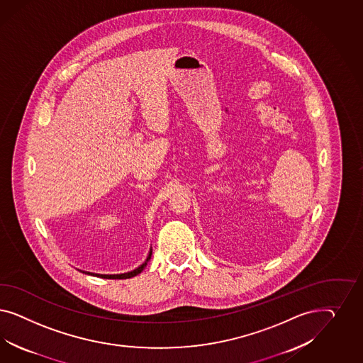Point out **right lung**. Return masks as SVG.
Returning <instances> with one entry per match:
<instances>
[{"label": "right lung", "instance_id": "1", "mask_svg": "<svg viewBox=\"0 0 363 363\" xmlns=\"http://www.w3.org/2000/svg\"><path fill=\"white\" fill-rule=\"evenodd\" d=\"M150 257H152V252L149 253V257H147V259L143 262L140 267H137L135 270H133L130 273H125V274H93V273H88V272H84V273H86V274L96 275V277H101V278H106V279H126V278H132L134 275L140 274L141 272H143V269H145V266L147 264V261L150 259Z\"/></svg>", "mask_w": 363, "mask_h": 363}]
</instances>
